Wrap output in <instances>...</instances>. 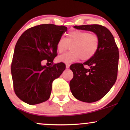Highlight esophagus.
Masks as SVG:
<instances>
[{"label":"esophagus","instance_id":"34e87169","mask_svg":"<svg viewBox=\"0 0 130 130\" xmlns=\"http://www.w3.org/2000/svg\"><path fill=\"white\" fill-rule=\"evenodd\" d=\"M69 67H70V65H69V64L66 63V68H69Z\"/></svg>","mask_w":130,"mask_h":130}]
</instances>
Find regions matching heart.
Wrapping results in <instances>:
<instances>
[{"label": "heart", "instance_id": "heart-1", "mask_svg": "<svg viewBox=\"0 0 130 130\" xmlns=\"http://www.w3.org/2000/svg\"><path fill=\"white\" fill-rule=\"evenodd\" d=\"M71 51L57 57V61L70 63L80 60H90L97 53L100 46V38L96 34H90L88 31L73 30L67 34L66 40L63 37L58 40L57 51L62 53L69 49Z\"/></svg>", "mask_w": 130, "mask_h": 130}]
</instances>
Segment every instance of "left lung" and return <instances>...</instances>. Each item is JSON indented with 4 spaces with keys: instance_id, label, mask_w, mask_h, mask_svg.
<instances>
[{
    "instance_id": "obj_1",
    "label": "left lung",
    "mask_w": 130,
    "mask_h": 130,
    "mask_svg": "<svg viewBox=\"0 0 130 130\" xmlns=\"http://www.w3.org/2000/svg\"><path fill=\"white\" fill-rule=\"evenodd\" d=\"M77 29L92 31L100 38L97 53L83 63H74L70 67L73 77L70 82L73 95L86 103L98 101L111 90L117 77L119 53L111 32L99 24L75 26ZM88 65L89 69L84 67Z\"/></svg>"
}]
</instances>
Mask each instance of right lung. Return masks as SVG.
Returning a JSON list of instances; mask_svg holds the SVG:
<instances>
[{
	"label": "right lung",
	"instance_id": "obj_1",
	"mask_svg": "<svg viewBox=\"0 0 130 130\" xmlns=\"http://www.w3.org/2000/svg\"><path fill=\"white\" fill-rule=\"evenodd\" d=\"M67 27L41 24L26 30L16 43L11 65L13 89L19 99L29 104L46 101L50 97L54 80L65 69L63 62L54 63L56 44ZM46 60L49 67L42 66Z\"/></svg>",
	"mask_w": 130,
	"mask_h": 130
}]
</instances>
